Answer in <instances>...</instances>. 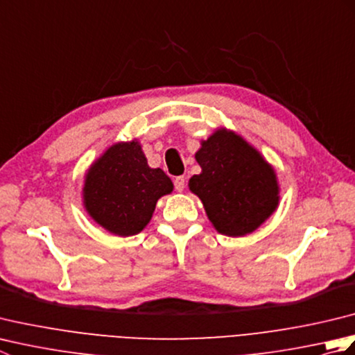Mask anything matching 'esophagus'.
<instances>
[{"mask_svg":"<svg viewBox=\"0 0 355 355\" xmlns=\"http://www.w3.org/2000/svg\"><path fill=\"white\" fill-rule=\"evenodd\" d=\"M173 186H175L177 192H183L184 186H186V178L184 177H175V180H173Z\"/></svg>","mask_w":355,"mask_h":355,"instance_id":"esophagus-1","label":"esophagus"}]
</instances>
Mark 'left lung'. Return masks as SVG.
I'll return each mask as SVG.
<instances>
[{
    "instance_id": "left-lung-1",
    "label": "left lung",
    "mask_w": 355,
    "mask_h": 355,
    "mask_svg": "<svg viewBox=\"0 0 355 355\" xmlns=\"http://www.w3.org/2000/svg\"><path fill=\"white\" fill-rule=\"evenodd\" d=\"M201 172L189 189L201 200L216 232L245 236L279 206L276 172L258 149L235 131L220 128L195 153Z\"/></svg>"
}]
</instances>
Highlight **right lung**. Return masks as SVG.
<instances>
[{
	"instance_id": "obj_1",
	"label": "right lung",
	"mask_w": 355,
	"mask_h": 355,
	"mask_svg": "<svg viewBox=\"0 0 355 355\" xmlns=\"http://www.w3.org/2000/svg\"><path fill=\"white\" fill-rule=\"evenodd\" d=\"M173 184L160 168H149L137 140L119 141L89 166L82 189L87 214L117 236L137 235L153 218L158 198Z\"/></svg>"
}]
</instances>
